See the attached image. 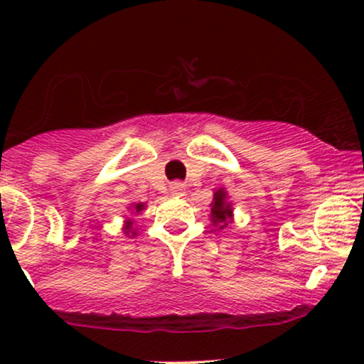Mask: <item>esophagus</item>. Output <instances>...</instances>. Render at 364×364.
<instances>
[{"mask_svg": "<svg viewBox=\"0 0 364 364\" xmlns=\"http://www.w3.org/2000/svg\"><path fill=\"white\" fill-rule=\"evenodd\" d=\"M171 191H173L174 195H185V190H186V185L181 181H173L171 183Z\"/></svg>", "mask_w": 364, "mask_h": 364, "instance_id": "esophagus-1", "label": "esophagus"}]
</instances>
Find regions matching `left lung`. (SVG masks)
<instances>
[{
	"label": "left lung",
	"mask_w": 364,
	"mask_h": 364,
	"mask_svg": "<svg viewBox=\"0 0 364 364\" xmlns=\"http://www.w3.org/2000/svg\"><path fill=\"white\" fill-rule=\"evenodd\" d=\"M225 191L220 188V190L215 191L214 195V203H212V223L214 225H219V229H223L228 225L229 219H231V203L225 202Z\"/></svg>",
	"instance_id": "obj_1"
}]
</instances>
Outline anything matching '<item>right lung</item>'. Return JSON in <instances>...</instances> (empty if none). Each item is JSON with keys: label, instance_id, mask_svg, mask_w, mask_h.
Wrapping results in <instances>:
<instances>
[{"label": "right lung", "instance_id": "right-lung-1", "mask_svg": "<svg viewBox=\"0 0 364 364\" xmlns=\"http://www.w3.org/2000/svg\"><path fill=\"white\" fill-rule=\"evenodd\" d=\"M135 208H136V212H140L141 208H144V203H136ZM124 231H127V235H129V232L133 231V229H132V220H129V223H127V228H124ZM132 235H135V232H132Z\"/></svg>", "mask_w": 364, "mask_h": 364}]
</instances>
